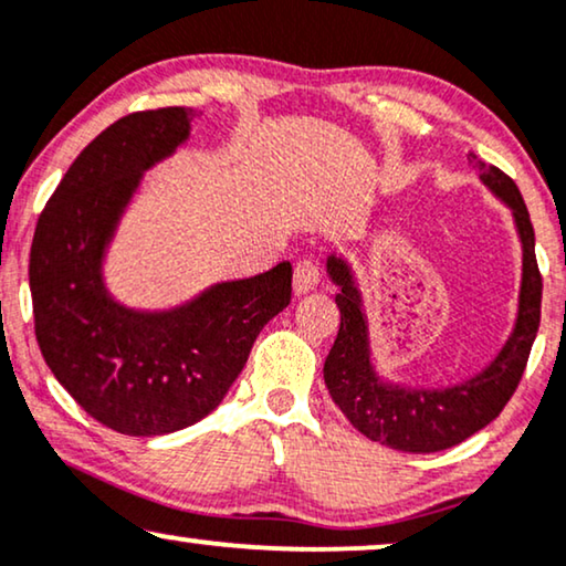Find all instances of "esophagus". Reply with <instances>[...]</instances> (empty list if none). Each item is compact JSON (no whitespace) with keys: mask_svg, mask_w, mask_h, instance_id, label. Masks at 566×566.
Instances as JSON below:
<instances>
[{"mask_svg":"<svg viewBox=\"0 0 566 566\" xmlns=\"http://www.w3.org/2000/svg\"><path fill=\"white\" fill-rule=\"evenodd\" d=\"M318 279H321L318 263L311 261V259L297 261V266H295V295H305V292H311L315 284H318Z\"/></svg>","mask_w":566,"mask_h":566,"instance_id":"esophagus-1","label":"esophagus"}]
</instances>
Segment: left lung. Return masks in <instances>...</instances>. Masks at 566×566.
Instances as JSON below:
<instances>
[{
  "instance_id": "1",
  "label": "left lung",
  "mask_w": 566,
  "mask_h": 566,
  "mask_svg": "<svg viewBox=\"0 0 566 566\" xmlns=\"http://www.w3.org/2000/svg\"><path fill=\"white\" fill-rule=\"evenodd\" d=\"M469 163L479 168V178L494 196L512 209L515 228L523 243V282L515 328L500 354L473 378L448 388H403L386 382L375 373L370 357V334L367 315L361 311V295L354 284L349 263L338 255H328V276L338 287L336 305L342 313L336 342L331 346L323 378L334 403L344 411L354 429L373 442L403 453H437L476 434L515 394L531 346L536 342L541 323V271L536 261V235L528 207L520 196L515 180L500 168L469 155Z\"/></svg>"
}]
</instances>
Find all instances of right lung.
<instances>
[{
	"label": "right lung",
	"instance_id": "add662e5",
	"mask_svg": "<svg viewBox=\"0 0 566 566\" xmlns=\"http://www.w3.org/2000/svg\"><path fill=\"white\" fill-rule=\"evenodd\" d=\"M193 108L137 111L82 149L38 217L30 295L43 359L70 396L120 434L153 437L214 411L261 328L292 300L290 261L142 313L116 303L103 255L145 170L176 153Z\"/></svg>",
	"mask_w": 566,
	"mask_h": 566
}]
</instances>
